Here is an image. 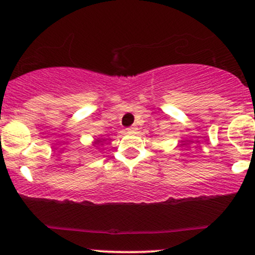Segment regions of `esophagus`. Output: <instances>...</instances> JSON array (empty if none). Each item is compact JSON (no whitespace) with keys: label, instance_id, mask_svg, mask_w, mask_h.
I'll use <instances>...</instances> for the list:
<instances>
[{"label":"esophagus","instance_id":"obj_1","mask_svg":"<svg viewBox=\"0 0 255 255\" xmlns=\"http://www.w3.org/2000/svg\"><path fill=\"white\" fill-rule=\"evenodd\" d=\"M136 129H137L136 125H131L130 127H128V128H127V130H129V131H135Z\"/></svg>","mask_w":255,"mask_h":255}]
</instances>
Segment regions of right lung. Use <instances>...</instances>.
<instances>
[{
	"mask_svg": "<svg viewBox=\"0 0 255 255\" xmlns=\"http://www.w3.org/2000/svg\"><path fill=\"white\" fill-rule=\"evenodd\" d=\"M98 142H102V141H101V140H98Z\"/></svg>",
	"mask_w": 255,
	"mask_h": 255,
	"instance_id": "1",
	"label": "right lung"
}]
</instances>
